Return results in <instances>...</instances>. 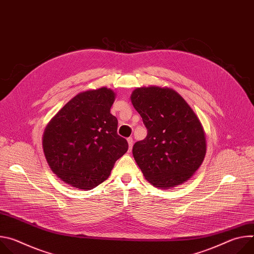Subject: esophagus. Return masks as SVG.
<instances>
[{
	"instance_id": "esophagus-1",
	"label": "esophagus",
	"mask_w": 254,
	"mask_h": 254,
	"mask_svg": "<svg viewBox=\"0 0 254 254\" xmlns=\"http://www.w3.org/2000/svg\"><path fill=\"white\" fill-rule=\"evenodd\" d=\"M127 143H128V151L130 152V151H131V148H132V144H133V139H132V137H128V138H127Z\"/></svg>"
}]
</instances>
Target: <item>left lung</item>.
<instances>
[{"label": "left lung", "mask_w": 254, "mask_h": 254, "mask_svg": "<svg viewBox=\"0 0 254 254\" xmlns=\"http://www.w3.org/2000/svg\"><path fill=\"white\" fill-rule=\"evenodd\" d=\"M130 100L148 129L146 138L136 141L132 148L144 178L162 189L185 183L200 168L207 151L199 118L170 87H137Z\"/></svg>", "instance_id": "8db88e82"}]
</instances>
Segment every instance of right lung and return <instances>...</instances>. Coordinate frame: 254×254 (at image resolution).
<instances>
[{
	"label": "right lung",
	"instance_id": "right-lung-1",
	"mask_svg": "<svg viewBox=\"0 0 254 254\" xmlns=\"http://www.w3.org/2000/svg\"><path fill=\"white\" fill-rule=\"evenodd\" d=\"M116 92L107 87L82 91L48 123L42 138L51 171L67 185L81 190L98 186L111 175L128 144L118 134L111 114Z\"/></svg>",
	"mask_w": 254,
	"mask_h": 254
}]
</instances>
